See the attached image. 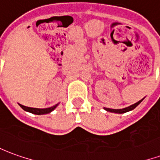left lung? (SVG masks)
I'll return each mask as SVG.
<instances>
[{"label": "left lung", "instance_id": "obj_1", "mask_svg": "<svg viewBox=\"0 0 160 160\" xmlns=\"http://www.w3.org/2000/svg\"><path fill=\"white\" fill-rule=\"evenodd\" d=\"M144 98H142L141 100L138 101L137 103H135V104H132L130 106H128V107L123 108V109H110V108H104V110L107 111H110V112H114V113H118V114H122V113H125V112H128V111H130L132 110H134V108L136 107L137 105L141 104V102L143 100Z\"/></svg>", "mask_w": 160, "mask_h": 160}]
</instances>
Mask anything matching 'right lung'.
<instances>
[{
  "label": "right lung",
  "instance_id": "obj_1",
  "mask_svg": "<svg viewBox=\"0 0 160 160\" xmlns=\"http://www.w3.org/2000/svg\"><path fill=\"white\" fill-rule=\"evenodd\" d=\"M58 105V104L54 105L52 107L49 108H45V109H38V108H32V107H27V106H25V105H22V104H19V106L22 108L24 111H28V112H31L32 114L36 115H43V114H48V113H50L51 111H54L56 108V106Z\"/></svg>",
  "mask_w": 160,
  "mask_h": 160
}]
</instances>
